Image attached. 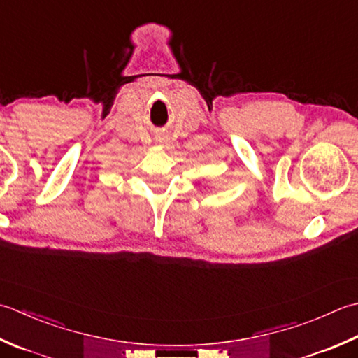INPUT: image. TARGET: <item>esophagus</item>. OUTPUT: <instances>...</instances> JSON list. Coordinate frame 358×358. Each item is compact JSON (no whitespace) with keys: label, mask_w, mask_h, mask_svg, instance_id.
<instances>
[{"label":"esophagus","mask_w":358,"mask_h":358,"mask_svg":"<svg viewBox=\"0 0 358 358\" xmlns=\"http://www.w3.org/2000/svg\"><path fill=\"white\" fill-rule=\"evenodd\" d=\"M156 142H157L159 145H164V143H165V138H164V137H156Z\"/></svg>","instance_id":"34e87169"}]
</instances>
